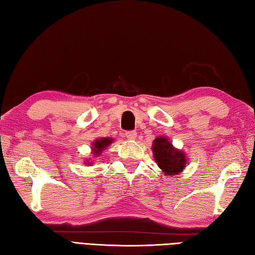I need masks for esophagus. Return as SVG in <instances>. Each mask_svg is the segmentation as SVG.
Returning <instances> with one entry per match:
<instances>
[{
    "label": "esophagus",
    "mask_w": 255,
    "mask_h": 255,
    "mask_svg": "<svg viewBox=\"0 0 255 255\" xmlns=\"http://www.w3.org/2000/svg\"><path fill=\"white\" fill-rule=\"evenodd\" d=\"M125 136L127 137V139H130V140H134L137 137V132L132 130V131H127L126 133H125Z\"/></svg>",
    "instance_id": "1"
}]
</instances>
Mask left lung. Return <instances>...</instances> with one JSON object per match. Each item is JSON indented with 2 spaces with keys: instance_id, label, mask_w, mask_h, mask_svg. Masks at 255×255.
<instances>
[{
  "instance_id": "8db88e82",
  "label": "left lung",
  "mask_w": 255,
  "mask_h": 255,
  "mask_svg": "<svg viewBox=\"0 0 255 255\" xmlns=\"http://www.w3.org/2000/svg\"><path fill=\"white\" fill-rule=\"evenodd\" d=\"M152 153L156 164L166 176L180 174L187 166V156L184 151L175 148L165 136L156 137L152 142Z\"/></svg>"
}]
</instances>
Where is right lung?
<instances>
[{"mask_svg":"<svg viewBox=\"0 0 255 255\" xmlns=\"http://www.w3.org/2000/svg\"><path fill=\"white\" fill-rule=\"evenodd\" d=\"M113 138H108V137H103V138H97L95 139L93 142H92V154L94 155V158H97V156H100L102 154V152L104 150H106V148L110 145L111 143H113ZM94 162H92L91 159L90 160H86L84 162V164L86 165H92Z\"/></svg>","mask_w":255,"mask_h":255,"instance_id":"obj_1","label":"right lung"}]
</instances>
